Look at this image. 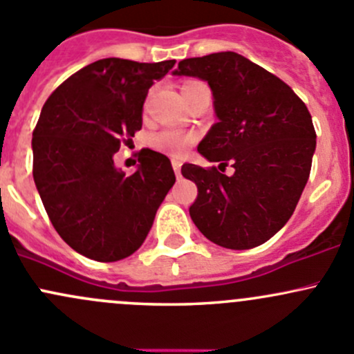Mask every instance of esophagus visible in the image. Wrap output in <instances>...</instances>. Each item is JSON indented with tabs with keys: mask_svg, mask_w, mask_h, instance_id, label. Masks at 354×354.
<instances>
[{
	"mask_svg": "<svg viewBox=\"0 0 354 354\" xmlns=\"http://www.w3.org/2000/svg\"><path fill=\"white\" fill-rule=\"evenodd\" d=\"M180 165L182 163L178 160H172V167H174V172H176L177 178H180Z\"/></svg>",
	"mask_w": 354,
	"mask_h": 354,
	"instance_id": "1",
	"label": "esophagus"
}]
</instances>
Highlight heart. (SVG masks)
Listing matches in <instances>:
<instances>
[{
    "mask_svg": "<svg viewBox=\"0 0 354 354\" xmlns=\"http://www.w3.org/2000/svg\"><path fill=\"white\" fill-rule=\"evenodd\" d=\"M196 83L199 82H187L182 88H185V86H192L196 85ZM194 140L196 138L192 136V134H185L182 133V131H176V129H165L153 134L150 138V145L155 148V150L165 153V155L169 156H174V158H178V156L184 155L185 150L194 143Z\"/></svg>",
    "mask_w": 354,
    "mask_h": 354,
    "instance_id": "obj_1",
    "label": "heart"
}]
</instances>
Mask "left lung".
<instances>
[{
	"label": "left lung",
	"instance_id": "left-lung-1",
	"mask_svg": "<svg viewBox=\"0 0 354 354\" xmlns=\"http://www.w3.org/2000/svg\"><path fill=\"white\" fill-rule=\"evenodd\" d=\"M174 75L207 82L218 118L198 151L222 172L194 163L180 170L198 185L192 221L225 249L268 242L291 218L310 176L317 136L307 105L278 76L230 50L180 61ZM228 162L232 176L223 174Z\"/></svg>",
	"mask_w": 354,
	"mask_h": 354
}]
</instances>
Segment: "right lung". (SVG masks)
<instances>
[{
    "label": "right lung",
    "instance_id": "right-lung-1",
    "mask_svg": "<svg viewBox=\"0 0 354 354\" xmlns=\"http://www.w3.org/2000/svg\"><path fill=\"white\" fill-rule=\"evenodd\" d=\"M174 64L95 61L44 104L32 134L34 182L53 227L82 256L114 262L136 252L176 182L172 163L158 151L138 153L131 176L114 165V153L141 129L153 82Z\"/></svg>",
    "mask_w": 354,
    "mask_h": 354
}]
</instances>
